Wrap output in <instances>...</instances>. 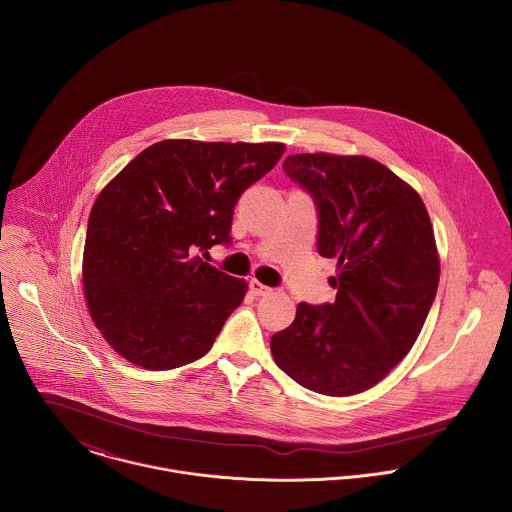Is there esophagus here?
Masks as SVG:
<instances>
[{"label": "esophagus", "mask_w": 512, "mask_h": 512, "mask_svg": "<svg viewBox=\"0 0 512 512\" xmlns=\"http://www.w3.org/2000/svg\"><path fill=\"white\" fill-rule=\"evenodd\" d=\"M250 292L254 293V295H268V293L272 292V288L264 286L258 280H250Z\"/></svg>", "instance_id": "34e87169"}]
</instances>
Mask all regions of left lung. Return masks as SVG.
Wrapping results in <instances>:
<instances>
[{
    "instance_id": "8db88e82",
    "label": "left lung",
    "mask_w": 512,
    "mask_h": 512,
    "mask_svg": "<svg viewBox=\"0 0 512 512\" xmlns=\"http://www.w3.org/2000/svg\"><path fill=\"white\" fill-rule=\"evenodd\" d=\"M284 169L315 199L317 252L337 260V297L297 303L270 349L303 388L353 396L398 365L426 323L439 284L432 220L414 187L365 155L297 153Z\"/></svg>"
}]
</instances>
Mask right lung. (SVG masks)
<instances>
[{"instance_id": "obj_1", "label": "right lung", "mask_w": 512, "mask_h": 512, "mask_svg": "<svg viewBox=\"0 0 512 512\" xmlns=\"http://www.w3.org/2000/svg\"><path fill=\"white\" fill-rule=\"evenodd\" d=\"M284 151L278 142L163 140L100 191L88 217L82 290L94 325L118 355L169 370L211 351L248 284L199 252L230 242L240 193Z\"/></svg>"}]
</instances>
